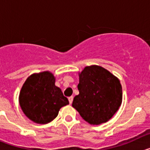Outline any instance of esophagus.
Instances as JSON below:
<instances>
[{
  "label": "esophagus",
  "mask_w": 150,
  "mask_h": 150,
  "mask_svg": "<svg viewBox=\"0 0 150 150\" xmlns=\"http://www.w3.org/2000/svg\"><path fill=\"white\" fill-rule=\"evenodd\" d=\"M68 100H69V103L70 104H72V102H73V100H74V97L73 96H71V97H69L68 98Z\"/></svg>",
  "instance_id": "1"
}]
</instances>
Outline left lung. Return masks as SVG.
Returning a JSON list of instances; mask_svg holds the SVG:
<instances>
[{
	"mask_svg": "<svg viewBox=\"0 0 150 150\" xmlns=\"http://www.w3.org/2000/svg\"><path fill=\"white\" fill-rule=\"evenodd\" d=\"M79 94L72 106L85 121L100 125L109 121L122 101L120 79L101 66H86L79 72Z\"/></svg>",
	"mask_w": 150,
	"mask_h": 150,
	"instance_id": "1",
	"label": "left lung"
}]
</instances>
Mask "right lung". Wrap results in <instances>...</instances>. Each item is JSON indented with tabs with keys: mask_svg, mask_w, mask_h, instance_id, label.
<instances>
[{
	"mask_svg": "<svg viewBox=\"0 0 150 150\" xmlns=\"http://www.w3.org/2000/svg\"><path fill=\"white\" fill-rule=\"evenodd\" d=\"M55 83V76L50 71L31 74L24 83L18 102L24 114L34 122L50 123L62 107L69 104L68 99Z\"/></svg>",
	"mask_w": 150,
	"mask_h": 150,
	"instance_id": "right-lung-1",
	"label": "right lung"
}]
</instances>
